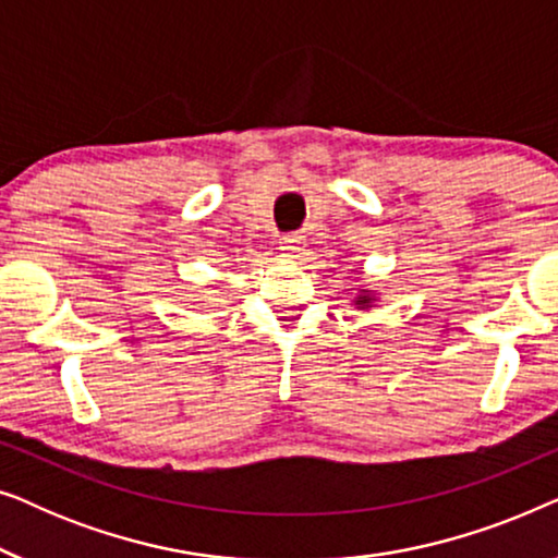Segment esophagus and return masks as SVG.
<instances>
[{
	"label": "esophagus",
	"instance_id": "1",
	"mask_svg": "<svg viewBox=\"0 0 558 558\" xmlns=\"http://www.w3.org/2000/svg\"><path fill=\"white\" fill-rule=\"evenodd\" d=\"M281 243V254L284 256H292V258H296V256H302L304 251H307V241H304V235H296V233H292V235H284V239L279 241Z\"/></svg>",
	"mask_w": 558,
	"mask_h": 558
}]
</instances>
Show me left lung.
I'll return each instance as SVG.
<instances>
[{
  "label": "left lung",
  "instance_id": "obj_1",
  "mask_svg": "<svg viewBox=\"0 0 558 558\" xmlns=\"http://www.w3.org/2000/svg\"><path fill=\"white\" fill-rule=\"evenodd\" d=\"M373 302H376V294H373L371 289H361V292H357L355 300H353V304H355L357 310H368Z\"/></svg>",
  "mask_w": 558,
  "mask_h": 558
}]
</instances>
